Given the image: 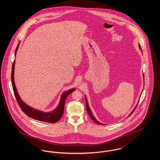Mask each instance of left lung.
<instances>
[{
  "instance_id": "obj_1",
  "label": "left lung",
  "mask_w": 160,
  "mask_h": 160,
  "mask_svg": "<svg viewBox=\"0 0 160 160\" xmlns=\"http://www.w3.org/2000/svg\"><path fill=\"white\" fill-rule=\"evenodd\" d=\"M138 46H139L140 49L142 50V48H141V47H140V44H138ZM143 77H144V76H143ZM141 95H142V94H141ZM85 99H86V110H87V112H88V114H89V116H91L92 119L94 122H95L96 123H97V124H99V125H103L102 123H100V122H98V121L95 119V118L93 116V113H92L91 110V109H90V108H89V105H88V100H87V98H86V97H85ZM138 103H137V104H138ZM137 104L136 105V106L135 107V108H134V110L132 111V112L129 114V116L131 115V114H132V113H133V112L134 111V110L136 109V107H137Z\"/></svg>"
}]
</instances>
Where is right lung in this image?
Returning <instances> with one entry per match:
<instances>
[{"instance_id":"add662e5","label":"right lung","mask_w":160,"mask_h":160,"mask_svg":"<svg viewBox=\"0 0 160 160\" xmlns=\"http://www.w3.org/2000/svg\"><path fill=\"white\" fill-rule=\"evenodd\" d=\"M18 45L15 50V56H16V53H17L18 48ZM15 63V60H14L13 62L12 67L11 82H12V88L14 90L15 98H16L17 102H18L19 106L20 107L22 110L29 117H30L32 119L38 120V121L51 123H56V122L59 121L63 114L65 100L67 99V97L68 96V95L71 93L72 92L76 90V89L74 88V89H69L67 91L64 92L61 95V100L59 103V105L54 110L51 111L50 112H42L41 110H37L35 108H33L32 107L27 105L24 101H22V99H21V98L20 97V96L18 95V93L17 92L16 86H15L14 77Z\"/></svg>"}]
</instances>
